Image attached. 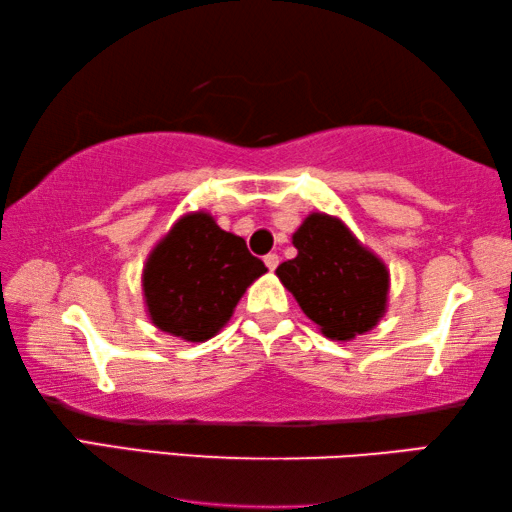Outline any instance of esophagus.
I'll use <instances>...</instances> for the list:
<instances>
[{
  "mask_svg": "<svg viewBox=\"0 0 512 512\" xmlns=\"http://www.w3.org/2000/svg\"><path fill=\"white\" fill-rule=\"evenodd\" d=\"M263 261H265L267 270H270V272H274L276 267H279V256H276V254H267V256L263 258Z\"/></svg>",
  "mask_w": 512,
  "mask_h": 512,
  "instance_id": "34e87169",
  "label": "esophagus"
}]
</instances>
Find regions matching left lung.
<instances>
[{"instance_id": "left-lung-1", "label": "left lung", "mask_w": 512, "mask_h": 512, "mask_svg": "<svg viewBox=\"0 0 512 512\" xmlns=\"http://www.w3.org/2000/svg\"><path fill=\"white\" fill-rule=\"evenodd\" d=\"M297 256L276 267L283 286L331 340L372 331L388 306L390 274L338 217L311 213L292 233Z\"/></svg>"}]
</instances>
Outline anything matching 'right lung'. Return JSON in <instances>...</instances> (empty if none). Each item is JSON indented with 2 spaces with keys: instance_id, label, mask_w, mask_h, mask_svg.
<instances>
[{
  "instance_id": "obj_1",
  "label": "right lung",
  "mask_w": 512,
  "mask_h": 512,
  "mask_svg": "<svg viewBox=\"0 0 512 512\" xmlns=\"http://www.w3.org/2000/svg\"><path fill=\"white\" fill-rule=\"evenodd\" d=\"M265 272L247 242L222 231L213 215H183L142 270L149 320L174 338L204 342L231 320L240 297Z\"/></svg>"
}]
</instances>
